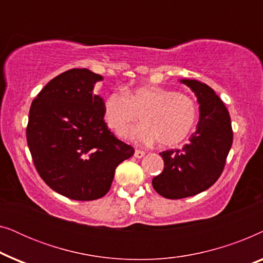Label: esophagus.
Returning <instances> with one entry per match:
<instances>
[{
    "mask_svg": "<svg viewBox=\"0 0 263 263\" xmlns=\"http://www.w3.org/2000/svg\"><path fill=\"white\" fill-rule=\"evenodd\" d=\"M145 152H143V151H141V149H135V153H134V157L135 158H142V157H145Z\"/></svg>",
    "mask_w": 263,
    "mask_h": 263,
    "instance_id": "obj_1",
    "label": "esophagus"
}]
</instances>
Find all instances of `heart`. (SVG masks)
Here are the masks:
<instances>
[{"mask_svg":"<svg viewBox=\"0 0 263 263\" xmlns=\"http://www.w3.org/2000/svg\"><path fill=\"white\" fill-rule=\"evenodd\" d=\"M197 114V104L192 97L154 85L114 91L104 100V117L116 134L124 133L125 138L142 143L157 140L160 147L184 141L195 127ZM139 116L144 124L129 131Z\"/></svg>","mask_w":263,"mask_h":263,"instance_id":"b5f03b06","label":"heart"}]
</instances>
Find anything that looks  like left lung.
I'll return each instance as SVG.
<instances>
[{
	"label": "left lung",
	"mask_w": 263,
	"mask_h": 263,
	"mask_svg": "<svg viewBox=\"0 0 263 263\" xmlns=\"http://www.w3.org/2000/svg\"><path fill=\"white\" fill-rule=\"evenodd\" d=\"M181 82L195 93L200 120L182 149L160 153L164 170L152 185L159 195L172 200L194 196L213 185L224 170L233 140L230 114L213 89L197 80Z\"/></svg>",
	"instance_id": "left-lung-1"
}]
</instances>
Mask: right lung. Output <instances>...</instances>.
<instances>
[{
  "label": "right lung",
  "instance_id": "1",
  "mask_svg": "<svg viewBox=\"0 0 263 263\" xmlns=\"http://www.w3.org/2000/svg\"><path fill=\"white\" fill-rule=\"evenodd\" d=\"M99 74L74 68L50 80L32 102L27 145L46 184L71 200L109 192L115 170L134 154L104 121V100L93 93Z\"/></svg>",
  "mask_w": 263,
  "mask_h": 263
}]
</instances>
